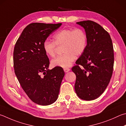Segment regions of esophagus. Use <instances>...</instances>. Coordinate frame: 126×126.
<instances>
[{
    "mask_svg": "<svg viewBox=\"0 0 126 126\" xmlns=\"http://www.w3.org/2000/svg\"><path fill=\"white\" fill-rule=\"evenodd\" d=\"M64 72H65V73H67V72H69V71H70V69H69V68H64Z\"/></svg>",
    "mask_w": 126,
    "mask_h": 126,
    "instance_id": "obj_1",
    "label": "esophagus"
}]
</instances>
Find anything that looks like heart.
Here are the masks:
<instances>
[{
	"label": "heart",
	"mask_w": 126,
	"mask_h": 126,
	"mask_svg": "<svg viewBox=\"0 0 126 126\" xmlns=\"http://www.w3.org/2000/svg\"><path fill=\"white\" fill-rule=\"evenodd\" d=\"M88 37L81 28H67L58 31L53 36V41L46 40L43 43V49L46 55L54 57L57 46H63L64 54L53 58L51 62L53 67L67 68L72 65L75 56H79L85 52Z\"/></svg>",
	"instance_id": "b5f03b06"
}]
</instances>
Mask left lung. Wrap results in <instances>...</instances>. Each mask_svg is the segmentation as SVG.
<instances>
[{"label":"left lung","mask_w":126,"mask_h":126,"mask_svg":"<svg viewBox=\"0 0 126 126\" xmlns=\"http://www.w3.org/2000/svg\"><path fill=\"white\" fill-rule=\"evenodd\" d=\"M77 24L85 29L88 43L72 69L76 75L74 88L79 98L90 101L99 97L110 81L114 63L113 44L108 32L96 22L86 20Z\"/></svg>","instance_id":"obj_1"}]
</instances>
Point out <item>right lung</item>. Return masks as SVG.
<instances>
[{"instance_id": "1", "label": "right lung", "mask_w": 126, "mask_h": 126, "mask_svg": "<svg viewBox=\"0 0 126 126\" xmlns=\"http://www.w3.org/2000/svg\"><path fill=\"white\" fill-rule=\"evenodd\" d=\"M61 25L39 22L28 25L14 49V68L20 84L32 101L43 106L56 101L64 76L62 68L48 69L49 58L42 46L45 40Z\"/></svg>"}]
</instances>
